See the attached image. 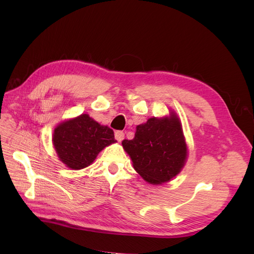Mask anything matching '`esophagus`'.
Returning a JSON list of instances; mask_svg holds the SVG:
<instances>
[{
  "label": "esophagus",
  "mask_w": 254,
  "mask_h": 254,
  "mask_svg": "<svg viewBox=\"0 0 254 254\" xmlns=\"http://www.w3.org/2000/svg\"><path fill=\"white\" fill-rule=\"evenodd\" d=\"M114 136H115V139H117L119 142H121V141L124 140L125 133L123 132V131H121V130H117V131L114 132Z\"/></svg>",
  "instance_id": "esophagus-1"
}]
</instances>
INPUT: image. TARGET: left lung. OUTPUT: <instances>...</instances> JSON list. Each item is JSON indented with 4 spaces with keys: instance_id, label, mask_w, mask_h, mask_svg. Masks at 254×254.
<instances>
[{
    "instance_id": "obj_1",
    "label": "left lung",
    "mask_w": 254,
    "mask_h": 254,
    "mask_svg": "<svg viewBox=\"0 0 254 254\" xmlns=\"http://www.w3.org/2000/svg\"><path fill=\"white\" fill-rule=\"evenodd\" d=\"M122 144L134 170L151 184L173 179L181 172L188 157L181 123L174 112L170 117L151 118L136 126L133 139Z\"/></svg>"
}]
</instances>
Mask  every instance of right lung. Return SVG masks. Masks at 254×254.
Returning <instances> with one entry per match:
<instances>
[{"instance_id": "obj_1", "label": "right lung", "mask_w": 254, "mask_h": 254, "mask_svg": "<svg viewBox=\"0 0 254 254\" xmlns=\"http://www.w3.org/2000/svg\"><path fill=\"white\" fill-rule=\"evenodd\" d=\"M115 142L113 130L98 124L88 114L60 123L53 134L59 160L75 171L93 163L106 146Z\"/></svg>"}]
</instances>
